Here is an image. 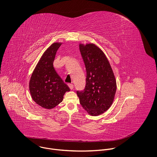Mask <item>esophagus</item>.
Segmentation results:
<instances>
[{
    "instance_id": "obj_1",
    "label": "esophagus",
    "mask_w": 157,
    "mask_h": 157,
    "mask_svg": "<svg viewBox=\"0 0 157 157\" xmlns=\"http://www.w3.org/2000/svg\"><path fill=\"white\" fill-rule=\"evenodd\" d=\"M68 86L69 87V88L71 90L74 88V85L72 84H68Z\"/></svg>"
}]
</instances>
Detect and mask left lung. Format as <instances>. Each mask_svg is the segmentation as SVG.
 Instances as JSON below:
<instances>
[{
    "instance_id": "obj_1",
    "label": "left lung",
    "mask_w": 157,
    "mask_h": 157,
    "mask_svg": "<svg viewBox=\"0 0 157 157\" xmlns=\"http://www.w3.org/2000/svg\"><path fill=\"white\" fill-rule=\"evenodd\" d=\"M86 70L83 91H77L80 103L92 116L109 109L115 98L117 82L110 63L103 51L94 44H80Z\"/></svg>"
}]
</instances>
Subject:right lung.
<instances>
[{"instance_id":"obj_1","label":"right lung","mask_w":157,"mask_h":157,"mask_svg":"<svg viewBox=\"0 0 157 157\" xmlns=\"http://www.w3.org/2000/svg\"><path fill=\"white\" fill-rule=\"evenodd\" d=\"M61 42H54L44 52L34 68L29 83L33 100L39 106L51 109L60 104L70 90L53 67L56 52Z\"/></svg>"}]
</instances>
